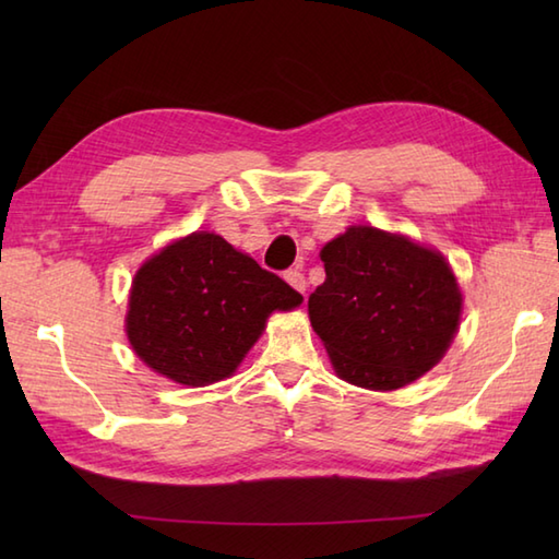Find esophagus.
Returning <instances> with one entry per match:
<instances>
[{
  "label": "esophagus",
  "instance_id": "esophagus-1",
  "mask_svg": "<svg viewBox=\"0 0 559 559\" xmlns=\"http://www.w3.org/2000/svg\"><path fill=\"white\" fill-rule=\"evenodd\" d=\"M286 281H288V286H290V288H295V290L305 295V290H307V281H305V273H302V271H298V269H290V271H286Z\"/></svg>",
  "mask_w": 559,
  "mask_h": 559
}]
</instances>
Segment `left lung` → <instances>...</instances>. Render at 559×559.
Wrapping results in <instances>:
<instances>
[{
  "mask_svg": "<svg viewBox=\"0 0 559 559\" xmlns=\"http://www.w3.org/2000/svg\"><path fill=\"white\" fill-rule=\"evenodd\" d=\"M319 257L326 278L307 310L341 379L394 391L444 358L463 298L437 249L372 225H350Z\"/></svg>",
  "mask_w": 559,
  "mask_h": 559,
  "instance_id": "left-lung-1",
  "label": "left lung"
}]
</instances>
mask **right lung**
Here are the masks:
<instances>
[{
	"label": "right lung",
	"mask_w": 559,
	"mask_h": 559,
	"mask_svg": "<svg viewBox=\"0 0 559 559\" xmlns=\"http://www.w3.org/2000/svg\"><path fill=\"white\" fill-rule=\"evenodd\" d=\"M302 295L276 273L199 230L163 247L136 271L127 338L153 372L206 386L230 377L271 312L300 307Z\"/></svg>",
	"instance_id": "obj_1"
}]
</instances>
